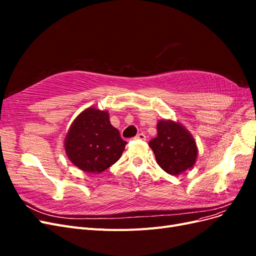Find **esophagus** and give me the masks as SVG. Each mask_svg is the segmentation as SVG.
<instances>
[{
	"label": "esophagus",
	"mask_w": 256,
	"mask_h": 256,
	"mask_svg": "<svg viewBox=\"0 0 256 256\" xmlns=\"http://www.w3.org/2000/svg\"><path fill=\"white\" fill-rule=\"evenodd\" d=\"M136 140H141V141H145L146 140V136L144 134H138L136 138Z\"/></svg>",
	"instance_id": "esophagus-1"
}]
</instances>
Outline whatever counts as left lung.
Masks as SVG:
<instances>
[{
  "label": "left lung",
  "instance_id": "1",
  "mask_svg": "<svg viewBox=\"0 0 256 256\" xmlns=\"http://www.w3.org/2000/svg\"><path fill=\"white\" fill-rule=\"evenodd\" d=\"M158 136L150 141L159 166L170 175H178L193 166L198 156L194 138L173 120H159Z\"/></svg>",
  "mask_w": 256,
  "mask_h": 256
}]
</instances>
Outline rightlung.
<instances>
[{"label": "right lung", "instance_id": "add662e5", "mask_svg": "<svg viewBox=\"0 0 256 256\" xmlns=\"http://www.w3.org/2000/svg\"><path fill=\"white\" fill-rule=\"evenodd\" d=\"M126 141L114 128L109 113L88 108L74 120L65 140V150L72 164L88 173H102L118 161Z\"/></svg>", "mask_w": 256, "mask_h": 256}]
</instances>
